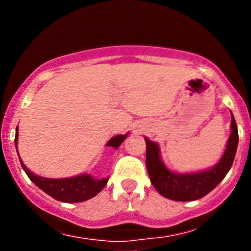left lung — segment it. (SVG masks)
I'll return each mask as SVG.
<instances>
[{"label": "left lung", "instance_id": "1", "mask_svg": "<svg viewBox=\"0 0 251 251\" xmlns=\"http://www.w3.org/2000/svg\"><path fill=\"white\" fill-rule=\"evenodd\" d=\"M146 140L147 153L146 165L149 178L154 188L165 198L177 201H191L203 198L212 191L222 179L233 164L238 146V128L234 116L232 114L231 135H229L227 148L221 160L210 170L194 174L177 175L166 169L160 160L158 144Z\"/></svg>", "mask_w": 251, "mask_h": 251}]
</instances>
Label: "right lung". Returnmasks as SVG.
I'll list each match as a JSON object with an SVG mask.
<instances>
[{
    "label": "right lung",
    "mask_w": 251,
    "mask_h": 251,
    "mask_svg": "<svg viewBox=\"0 0 251 251\" xmlns=\"http://www.w3.org/2000/svg\"><path fill=\"white\" fill-rule=\"evenodd\" d=\"M127 135H119L113 137L108 142L107 146L118 148L124 141H125ZM18 141V127L16 132V144ZM20 160V158H19ZM22 168L24 169L25 174L27 175L30 179L39 187L40 189L50 196L52 198L57 199L59 201L64 203H80V201H88L97 196L100 191L105 187L108 179H95L90 175H81V176L69 177V178H45V177L36 176L32 174L26 166L24 165L22 160Z\"/></svg>",
    "instance_id": "obj_1"
}]
</instances>
